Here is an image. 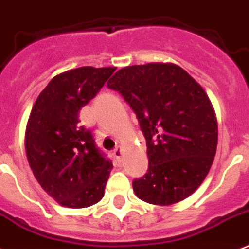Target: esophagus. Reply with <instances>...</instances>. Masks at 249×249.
<instances>
[{
	"instance_id": "obj_1",
	"label": "esophagus",
	"mask_w": 249,
	"mask_h": 249,
	"mask_svg": "<svg viewBox=\"0 0 249 249\" xmlns=\"http://www.w3.org/2000/svg\"><path fill=\"white\" fill-rule=\"evenodd\" d=\"M112 154H113V158H115V159L120 160L121 156H123V148H121L120 146H117V147L113 150Z\"/></svg>"
}]
</instances>
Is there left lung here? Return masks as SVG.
Wrapping results in <instances>:
<instances>
[{
    "instance_id": "obj_1",
    "label": "left lung",
    "mask_w": 249,
    "mask_h": 249,
    "mask_svg": "<svg viewBox=\"0 0 249 249\" xmlns=\"http://www.w3.org/2000/svg\"><path fill=\"white\" fill-rule=\"evenodd\" d=\"M107 86L128 102L146 138L148 169L133 181L137 196L155 205L190 196L207 177L218 140L204 89L173 63L121 68Z\"/></svg>"
}]
</instances>
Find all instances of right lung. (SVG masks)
I'll list each match as a JSON object with an SVG mask.
<instances>
[{
  "mask_svg": "<svg viewBox=\"0 0 249 249\" xmlns=\"http://www.w3.org/2000/svg\"><path fill=\"white\" fill-rule=\"evenodd\" d=\"M115 67H80L53 77L33 105L25 130L28 163L41 187L60 205L85 208L105 195L112 163L79 112L93 99Z\"/></svg>",
  "mask_w": 249,
  "mask_h": 249,
  "instance_id": "1",
  "label": "right lung"
}]
</instances>
